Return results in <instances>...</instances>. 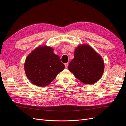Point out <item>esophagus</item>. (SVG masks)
<instances>
[{
    "instance_id": "1",
    "label": "esophagus",
    "mask_w": 126,
    "mask_h": 126,
    "mask_svg": "<svg viewBox=\"0 0 126 126\" xmlns=\"http://www.w3.org/2000/svg\"><path fill=\"white\" fill-rule=\"evenodd\" d=\"M64 65H65V68H67L68 67V63H66L65 64H64Z\"/></svg>"
}]
</instances>
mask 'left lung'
Returning a JSON list of instances; mask_svg holds the SVG:
<instances>
[{"instance_id":"1","label":"left lung","mask_w":126,"mask_h":126,"mask_svg":"<svg viewBox=\"0 0 126 126\" xmlns=\"http://www.w3.org/2000/svg\"><path fill=\"white\" fill-rule=\"evenodd\" d=\"M68 69L83 83L92 84L101 77L104 60L90 46L81 45L75 49L74 58L69 63Z\"/></svg>"}]
</instances>
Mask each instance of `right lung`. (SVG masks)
I'll list each match as a JSON object with an SVG mask.
<instances>
[{
    "instance_id": "1",
    "label": "right lung",
    "mask_w": 126,
    "mask_h": 126,
    "mask_svg": "<svg viewBox=\"0 0 126 126\" xmlns=\"http://www.w3.org/2000/svg\"><path fill=\"white\" fill-rule=\"evenodd\" d=\"M53 49L38 47L27 56L25 63L27 77L33 85L47 86L64 68L60 57L54 54Z\"/></svg>"
}]
</instances>
